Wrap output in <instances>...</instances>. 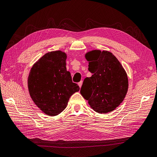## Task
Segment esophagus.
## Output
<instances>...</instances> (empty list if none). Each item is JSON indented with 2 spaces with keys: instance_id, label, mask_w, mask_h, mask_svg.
I'll list each match as a JSON object with an SVG mask.
<instances>
[{
  "instance_id": "obj_1",
  "label": "esophagus",
  "mask_w": 157,
  "mask_h": 157,
  "mask_svg": "<svg viewBox=\"0 0 157 157\" xmlns=\"http://www.w3.org/2000/svg\"><path fill=\"white\" fill-rule=\"evenodd\" d=\"M78 86H79V87H80V88H81V87H82V81L81 80L80 82H78Z\"/></svg>"
}]
</instances>
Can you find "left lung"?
Wrapping results in <instances>:
<instances>
[{"mask_svg": "<svg viewBox=\"0 0 157 157\" xmlns=\"http://www.w3.org/2000/svg\"><path fill=\"white\" fill-rule=\"evenodd\" d=\"M89 71L80 90L90 107L100 114L115 110L126 97L128 90L127 73L115 56L108 51L92 50L85 55Z\"/></svg>", "mask_w": 157, "mask_h": 157, "instance_id": "obj_1", "label": "left lung"}]
</instances>
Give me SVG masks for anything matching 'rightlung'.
<instances>
[{
	"label": "right lung",
	"mask_w": 157,
	"mask_h": 157,
	"mask_svg": "<svg viewBox=\"0 0 157 157\" xmlns=\"http://www.w3.org/2000/svg\"><path fill=\"white\" fill-rule=\"evenodd\" d=\"M67 55L60 50L48 52L31 67L28 86L30 97L43 113L56 116L66 108L70 97L79 91L66 70Z\"/></svg>",
	"instance_id": "obj_1"
}]
</instances>
